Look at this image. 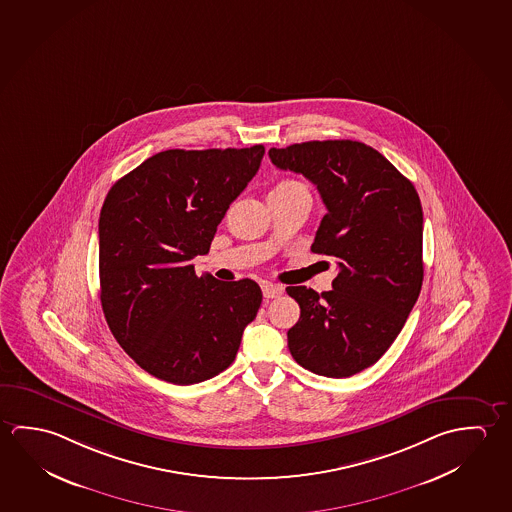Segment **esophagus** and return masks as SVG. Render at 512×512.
Returning a JSON list of instances; mask_svg holds the SVG:
<instances>
[{
	"instance_id": "obj_1",
	"label": "esophagus",
	"mask_w": 512,
	"mask_h": 512,
	"mask_svg": "<svg viewBox=\"0 0 512 512\" xmlns=\"http://www.w3.org/2000/svg\"><path fill=\"white\" fill-rule=\"evenodd\" d=\"M284 293V287L282 285L271 284V282H264L262 284V294H264V298H278L280 294Z\"/></svg>"
}]
</instances>
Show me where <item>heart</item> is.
<instances>
[{"label":"heart","instance_id":"1","mask_svg":"<svg viewBox=\"0 0 512 512\" xmlns=\"http://www.w3.org/2000/svg\"><path fill=\"white\" fill-rule=\"evenodd\" d=\"M280 185H300L298 182H282Z\"/></svg>","mask_w":512,"mask_h":512}]
</instances>
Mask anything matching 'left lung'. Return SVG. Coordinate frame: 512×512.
Masks as SVG:
<instances>
[{
    "label": "left lung",
    "mask_w": 512,
    "mask_h": 512,
    "mask_svg": "<svg viewBox=\"0 0 512 512\" xmlns=\"http://www.w3.org/2000/svg\"><path fill=\"white\" fill-rule=\"evenodd\" d=\"M280 169L318 187L327 214L310 250L336 257L332 291L289 285L300 319L287 332L294 361L316 375L352 377L400 334L423 284V210L411 180L359 141L271 148Z\"/></svg>",
    "instance_id": "obj_1"
}]
</instances>
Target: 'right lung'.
Listing matches in <instances>:
<instances>
[{
	"label": "right lung",
	"mask_w": 512,
	"mask_h": 512,
	"mask_svg": "<svg viewBox=\"0 0 512 512\" xmlns=\"http://www.w3.org/2000/svg\"><path fill=\"white\" fill-rule=\"evenodd\" d=\"M264 146L166 150L112 185L100 212V300L119 346L153 377L191 386L234 362L262 291L198 277L230 203Z\"/></svg>",
	"instance_id": "right-lung-1"
}]
</instances>
